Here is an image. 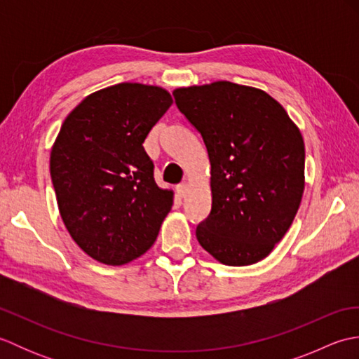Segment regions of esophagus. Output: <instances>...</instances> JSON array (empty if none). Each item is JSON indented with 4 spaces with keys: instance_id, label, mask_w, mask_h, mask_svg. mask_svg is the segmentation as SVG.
Instances as JSON below:
<instances>
[{
    "instance_id": "1",
    "label": "esophagus",
    "mask_w": 359,
    "mask_h": 359,
    "mask_svg": "<svg viewBox=\"0 0 359 359\" xmlns=\"http://www.w3.org/2000/svg\"><path fill=\"white\" fill-rule=\"evenodd\" d=\"M175 189H177L179 197H185L187 193H188V185L187 184H179Z\"/></svg>"
}]
</instances>
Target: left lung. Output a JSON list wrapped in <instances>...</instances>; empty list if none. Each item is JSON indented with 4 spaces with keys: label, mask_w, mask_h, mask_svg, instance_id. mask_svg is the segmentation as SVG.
Masks as SVG:
<instances>
[{
    "label": "left lung",
    "mask_w": 359,
    "mask_h": 359,
    "mask_svg": "<svg viewBox=\"0 0 359 359\" xmlns=\"http://www.w3.org/2000/svg\"><path fill=\"white\" fill-rule=\"evenodd\" d=\"M211 163V212L196 238L219 262L251 265L284 238L301 205L306 148L299 128L261 89L215 81L172 93Z\"/></svg>",
    "instance_id": "obj_1"
}]
</instances>
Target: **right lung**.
Listing matches in <instances>:
<instances>
[{
  "label": "right lung",
  "mask_w": 359,
  "mask_h": 359,
  "mask_svg": "<svg viewBox=\"0 0 359 359\" xmlns=\"http://www.w3.org/2000/svg\"><path fill=\"white\" fill-rule=\"evenodd\" d=\"M172 104L168 90L118 83L88 95L63 121L50 177L65 226L95 261L123 265L156 242L172 207L143 142Z\"/></svg>",
  "instance_id": "add662e5"
}]
</instances>
